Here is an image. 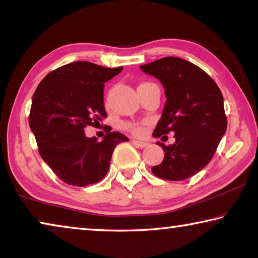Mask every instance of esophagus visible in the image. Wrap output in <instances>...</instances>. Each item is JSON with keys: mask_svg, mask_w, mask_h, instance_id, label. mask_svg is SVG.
<instances>
[{"mask_svg": "<svg viewBox=\"0 0 258 258\" xmlns=\"http://www.w3.org/2000/svg\"><path fill=\"white\" fill-rule=\"evenodd\" d=\"M132 143H133V145H134L135 147H138V148H145V147H147V146H148V143H147V142L137 141V140H133Z\"/></svg>", "mask_w": 258, "mask_h": 258, "instance_id": "obj_1", "label": "esophagus"}]
</instances>
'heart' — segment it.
I'll list each match as a JSON object with an SVG mask.
<instances>
[{
  "mask_svg": "<svg viewBox=\"0 0 258 258\" xmlns=\"http://www.w3.org/2000/svg\"><path fill=\"white\" fill-rule=\"evenodd\" d=\"M123 128L128 131V132L133 133L135 135H142L143 132H145V128L141 124H134V123H124L123 124Z\"/></svg>",
  "mask_w": 258,
  "mask_h": 258,
  "instance_id": "obj_1",
  "label": "heart"
}]
</instances>
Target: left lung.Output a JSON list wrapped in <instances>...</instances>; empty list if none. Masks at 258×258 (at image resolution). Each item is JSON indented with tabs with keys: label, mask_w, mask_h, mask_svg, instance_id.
I'll list each match as a JSON object with an SVG mask.
<instances>
[{
	"label": "left lung",
	"mask_w": 258,
	"mask_h": 258,
	"mask_svg": "<svg viewBox=\"0 0 258 258\" xmlns=\"http://www.w3.org/2000/svg\"><path fill=\"white\" fill-rule=\"evenodd\" d=\"M140 68L158 78L165 89L166 103L154 137L175 133L174 145L157 142L165 156L151 171L168 181L194 176L212 160L226 131L221 90L202 68L176 56H166Z\"/></svg>",
	"instance_id": "obj_1"
}]
</instances>
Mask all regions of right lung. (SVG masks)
<instances>
[{
    "mask_svg": "<svg viewBox=\"0 0 258 258\" xmlns=\"http://www.w3.org/2000/svg\"><path fill=\"white\" fill-rule=\"evenodd\" d=\"M121 71L123 67L76 61L47 74L35 91L29 127L43 160L69 185L86 186L101 181L116 146L128 141L124 134L110 132L111 128L101 142L84 132L86 126L107 117L104 83Z\"/></svg>",
    "mask_w": 258,
    "mask_h": 258,
    "instance_id": "right-lung-1",
    "label": "right lung"
}]
</instances>
